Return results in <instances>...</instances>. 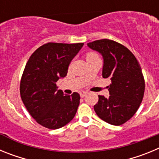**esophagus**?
Segmentation results:
<instances>
[{"mask_svg": "<svg viewBox=\"0 0 159 159\" xmlns=\"http://www.w3.org/2000/svg\"><path fill=\"white\" fill-rule=\"evenodd\" d=\"M87 94H88V92H84V91H82V92H80V95L81 97H84V96H85V95H87Z\"/></svg>", "mask_w": 159, "mask_h": 159, "instance_id": "obj_1", "label": "esophagus"}]
</instances>
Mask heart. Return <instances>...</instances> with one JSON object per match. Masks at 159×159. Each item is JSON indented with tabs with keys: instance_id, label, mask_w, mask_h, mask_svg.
<instances>
[{
	"instance_id": "heart-1",
	"label": "heart",
	"mask_w": 159,
	"mask_h": 159,
	"mask_svg": "<svg viewBox=\"0 0 159 159\" xmlns=\"http://www.w3.org/2000/svg\"><path fill=\"white\" fill-rule=\"evenodd\" d=\"M94 56H95V54H94V53H88V55L86 56V59L87 58H89V57H94Z\"/></svg>"
}]
</instances>
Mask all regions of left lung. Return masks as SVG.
<instances>
[{
  "instance_id": "8db88e82",
  "label": "left lung",
  "mask_w": 159,
  "mask_h": 159,
  "mask_svg": "<svg viewBox=\"0 0 159 159\" xmlns=\"http://www.w3.org/2000/svg\"><path fill=\"white\" fill-rule=\"evenodd\" d=\"M88 46L102 55V75L111 80L107 87L110 95H99L94 110L109 124H123L135 114L143 100L145 81L141 67L128 48L114 40H95Z\"/></svg>"
}]
</instances>
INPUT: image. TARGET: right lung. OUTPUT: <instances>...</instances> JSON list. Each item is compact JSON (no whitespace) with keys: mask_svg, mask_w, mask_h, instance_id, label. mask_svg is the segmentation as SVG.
<instances>
[{"mask_svg":"<svg viewBox=\"0 0 159 159\" xmlns=\"http://www.w3.org/2000/svg\"><path fill=\"white\" fill-rule=\"evenodd\" d=\"M83 46V43H45L26 64L20 85V97L32 117L46 128H60L75 116L80 95H64L56 83L67 75L70 63Z\"/></svg>","mask_w":159,"mask_h":159,"instance_id":"obj_1","label":"right lung"}]
</instances>
